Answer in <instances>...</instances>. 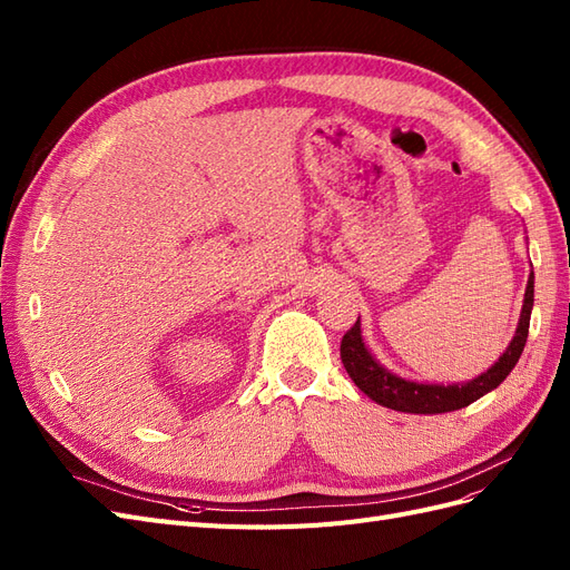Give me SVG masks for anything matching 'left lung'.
Returning <instances> with one entry per match:
<instances>
[{
	"instance_id": "8db88e82",
	"label": "left lung",
	"mask_w": 570,
	"mask_h": 570,
	"mask_svg": "<svg viewBox=\"0 0 570 570\" xmlns=\"http://www.w3.org/2000/svg\"><path fill=\"white\" fill-rule=\"evenodd\" d=\"M532 302H534V273L530 271L525 295H523V308L519 316V325H515L513 340L509 342L507 352L499 356L485 373L475 375L473 381L446 383V385L419 383L387 371L366 347L364 335H361V321H356L352 331H347V335L342 337V344H340L342 364L347 368L354 385L364 394H368L375 404L394 409V411H404V413L456 411L473 404L482 394H488L494 387L502 385L507 381V375L513 371V366L519 364L525 340H528Z\"/></svg>"
}]
</instances>
